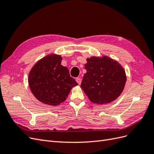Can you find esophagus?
Instances as JSON below:
<instances>
[{"label": "esophagus", "instance_id": "34e87169", "mask_svg": "<svg viewBox=\"0 0 154 154\" xmlns=\"http://www.w3.org/2000/svg\"><path fill=\"white\" fill-rule=\"evenodd\" d=\"M76 82H77V83H78V84H80L81 82H82V79L80 78H77L76 79Z\"/></svg>", "mask_w": 154, "mask_h": 154}]
</instances>
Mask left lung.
Segmentation results:
<instances>
[{
  "label": "left lung",
  "mask_w": 154,
  "mask_h": 154,
  "mask_svg": "<svg viewBox=\"0 0 154 154\" xmlns=\"http://www.w3.org/2000/svg\"><path fill=\"white\" fill-rule=\"evenodd\" d=\"M85 65L87 72L81 87L92 103L105 104L115 100L122 94L126 82L123 68L107 57H91Z\"/></svg>",
  "instance_id": "8db88e82"
}]
</instances>
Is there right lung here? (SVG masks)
Returning a JSON list of instances; mask_svg holds the SVG:
<instances>
[{
    "label": "right lung",
    "instance_id": "1",
    "mask_svg": "<svg viewBox=\"0 0 154 154\" xmlns=\"http://www.w3.org/2000/svg\"><path fill=\"white\" fill-rule=\"evenodd\" d=\"M59 55L50 54L41 59L32 68L28 82L36 98L49 105H58L66 100L77 82L61 65Z\"/></svg>",
    "mask_w": 154,
    "mask_h": 154
}]
</instances>
